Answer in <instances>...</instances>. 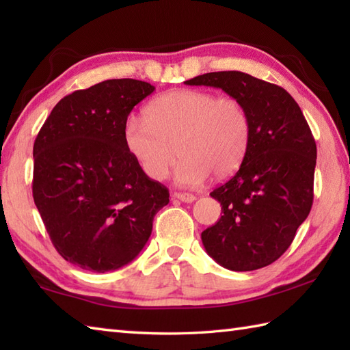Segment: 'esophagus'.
Returning a JSON list of instances; mask_svg holds the SVG:
<instances>
[{
  "label": "esophagus",
  "instance_id": "obj_1",
  "mask_svg": "<svg viewBox=\"0 0 350 350\" xmlns=\"http://www.w3.org/2000/svg\"><path fill=\"white\" fill-rule=\"evenodd\" d=\"M173 197L180 200V202H185V203H192V202H196V198H197L194 194H189V192H174Z\"/></svg>",
  "mask_w": 350,
  "mask_h": 350
}]
</instances>
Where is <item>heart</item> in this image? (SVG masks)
I'll return each mask as SVG.
<instances>
[{
    "label": "heart",
    "instance_id": "b5f03b06",
    "mask_svg": "<svg viewBox=\"0 0 350 350\" xmlns=\"http://www.w3.org/2000/svg\"><path fill=\"white\" fill-rule=\"evenodd\" d=\"M123 133L148 179H165L179 153L176 183L198 187L211 173L226 177L239 168L250 147L251 120L239 99L182 88L148 103L146 117L128 116Z\"/></svg>",
    "mask_w": 350,
    "mask_h": 350
}]
</instances>
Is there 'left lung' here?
<instances>
[{
  "mask_svg": "<svg viewBox=\"0 0 350 350\" xmlns=\"http://www.w3.org/2000/svg\"><path fill=\"white\" fill-rule=\"evenodd\" d=\"M185 84L221 88L243 103L251 120L239 170L211 192L222 215L202 233L206 252L230 271L271 265L313 204L317 148L306 117L284 88L243 72H211Z\"/></svg>",
  "mask_w": 350,
  "mask_h": 350,
  "instance_id": "1",
  "label": "left lung"
}]
</instances>
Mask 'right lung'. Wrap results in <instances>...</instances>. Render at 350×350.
Segmentation results:
<instances>
[{
	"mask_svg": "<svg viewBox=\"0 0 350 350\" xmlns=\"http://www.w3.org/2000/svg\"><path fill=\"white\" fill-rule=\"evenodd\" d=\"M153 92L129 78L73 92L34 141V203L58 254L81 269L103 273L131 263L170 202L124 143L126 118Z\"/></svg>",
	"mask_w": 350,
	"mask_h": 350,
	"instance_id": "add662e5",
	"label": "right lung"
}]
</instances>
